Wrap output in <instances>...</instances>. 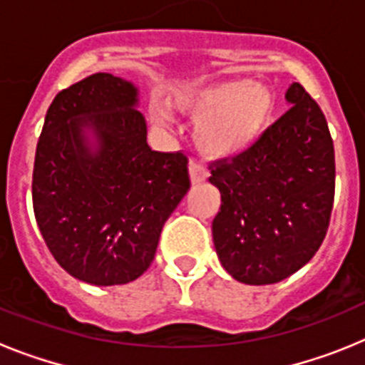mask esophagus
Returning a JSON list of instances; mask_svg holds the SVG:
<instances>
[{"instance_id": "esophagus-1", "label": "esophagus", "mask_w": 365, "mask_h": 365, "mask_svg": "<svg viewBox=\"0 0 365 365\" xmlns=\"http://www.w3.org/2000/svg\"><path fill=\"white\" fill-rule=\"evenodd\" d=\"M190 170V179H192L193 185H199V182H205L208 179V172H206L205 168L197 163H190L188 166Z\"/></svg>"}]
</instances>
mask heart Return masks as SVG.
I'll list each match as a JSON object with an SVG mask.
<instances>
[{"instance_id":"1","label":"heart","mask_w":365,"mask_h":365,"mask_svg":"<svg viewBox=\"0 0 365 365\" xmlns=\"http://www.w3.org/2000/svg\"><path fill=\"white\" fill-rule=\"evenodd\" d=\"M173 106L195 120V143L202 153L215 159L250 150L274 115L269 87L248 80L188 87L173 98Z\"/></svg>"}]
</instances>
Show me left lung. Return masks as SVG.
Here are the masks:
<instances>
[{"label":"left lung","instance_id":"8db88e82","mask_svg":"<svg viewBox=\"0 0 365 365\" xmlns=\"http://www.w3.org/2000/svg\"><path fill=\"white\" fill-rule=\"evenodd\" d=\"M291 109L245 153L210 163L221 192L215 252L232 278L270 285L307 265L327 234L334 202V146L320 106L298 82Z\"/></svg>","mask_w":365,"mask_h":365}]
</instances>
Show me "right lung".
I'll return each mask as SVG.
<instances>
[{"mask_svg": "<svg viewBox=\"0 0 365 365\" xmlns=\"http://www.w3.org/2000/svg\"><path fill=\"white\" fill-rule=\"evenodd\" d=\"M137 104L131 82L91 74L54 96L38 140V228L58 265L91 285L143 276L190 188L188 157L148 146Z\"/></svg>", "mask_w": 365, "mask_h": 365, "instance_id": "obj_1", "label": "right lung"}]
</instances>
